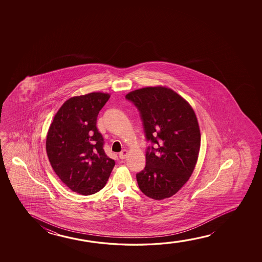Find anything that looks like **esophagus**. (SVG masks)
<instances>
[{"instance_id": "obj_1", "label": "esophagus", "mask_w": 262, "mask_h": 262, "mask_svg": "<svg viewBox=\"0 0 262 262\" xmlns=\"http://www.w3.org/2000/svg\"><path fill=\"white\" fill-rule=\"evenodd\" d=\"M127 155H128V151L124 149V150H122V152L119 154V158H120V159L123 160V159H125V158H127Z\"/></svg>"}]
</instances>
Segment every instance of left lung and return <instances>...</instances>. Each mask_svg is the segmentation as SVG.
Returning a JSON list of instances; mask_svg holds the SVG:
<instances>
[{
    "label": "left lung",
    "instance_id": "obj_1",
    "mask_svg": "<svg viewBox=\"0 0 262 262\" xmlns=\"http://www.w3.org/2000/svg\"><path fill=\"white\" fill-rule=\"evenodd\" d=\"M140 112L147 141L146 166L136 174L140 190L160 201L172 197L193 172L201 132L193 109L165 86H147L126 95Z\"/></svg>",
    "mask_w": 262,
    "mask_h": 262
}]
</instances>
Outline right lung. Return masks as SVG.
<instances>
[{"instance_id":"obj_1","label":"right lung","mask_w":262,"mask_h":262,"mask_svg":"<svg viewBox=\"0 0 262 262\" xmlns=\"http://www.w3.org/2000/svg\"><path fill=\"white\" fill-rule=\"evenodd\" d=\"M110 95L93 92L71 97L54 116L46 148L52 167L72 191L91 195L107 183L115 162L104 150L97 115Z\"/></svg>"}]
</instances>
